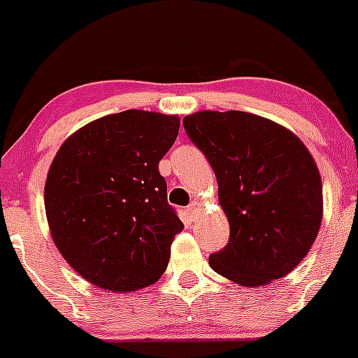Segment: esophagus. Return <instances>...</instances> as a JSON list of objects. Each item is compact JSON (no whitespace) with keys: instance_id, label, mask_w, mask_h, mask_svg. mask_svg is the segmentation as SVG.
I'll use <instances>...</instances> for the list:
<instances>
[{"instance_id":"esophagus-1","label":"esophagus","mask_w":358,"mask_h":358,"mask_svg":"<svg viewBox=\"0 0 358 358\" xmlns=\"http://www.w3.org/2000/svg\"><path fill=\"white\" fill-rule=\"evenodd\" d=\"M187 211H189V215H191V218H194L196 215L199 213V211H201V203L199 201H193L189 205V208H187Z\"/></svg>"}]
</instances>
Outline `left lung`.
<instances>
[{
  "label": "left lung",
  "mask_w": 358,
  "mask_h": 358,
  "mask_svg": "<svg viewBox=\"0 0 358 358\" xmlns=\"http://www.w3.org/2000/svg\"><path fill=\"white\" fill-rule=\"evenodd\" d=\"M182 126L217 176L230 225V239L210 255V266L244 287L288 275L322 220L321 176L309 150L283 126L242 110H201Z\"/></svg>",
  "instance_id": "8db88e82"
}]
</instances>
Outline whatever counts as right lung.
<instances>
[{
	"label": "right lung",
	"mask_w": 358,
	"mask_h": 358,
	"mask_svg": "<svg viewBox=\"0 0 358 358\" xmlns=\"http://www.w3.org/2000/svg\"><path fill=\"white\" fill-rule=\"evenodd\" d=\"M179 117L124 110L88 122L57 150L44 187L52 241L94 285L131 292L155 283L184 229L159 162Z\"/></svg>",
	"instance_id": "add662e5"
}]
</instances>
